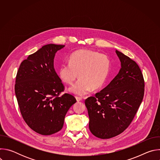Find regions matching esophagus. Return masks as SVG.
<instances>
[{"mask_svg": "<svg viewBox=\"0 0 160 160\" xmlns=\"http://www.w3.org/2000/svg\"><path fill=\"white\" fill-rule=\"evenodd\" d=\"M75 98H76L77 102H80V101H81L82 100V99L81 98H80V97H76Z\"/></svg>", "mask_w": 160, "mask_h": 160, "instance_id": "1", "label": "esophagus"}]
</instances>
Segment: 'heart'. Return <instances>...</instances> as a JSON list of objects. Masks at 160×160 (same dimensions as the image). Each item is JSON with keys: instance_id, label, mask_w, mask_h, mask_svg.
Here are the masks:
<instances>
[{"instance_id": "b5f03b06", "label": "heart", "mask_w": 160, "mask_h": 160, "mask_svg": "<svg viewBox=\"0 0 160 160\" xmlns=\"http://www.w3.org/2000/svg\"><path fill=\"white\" fill-rule=\"evenodd\" d=\"M110 59L108 56L98 52L82 49L73 52L69 62L61 64L58 75L62 82L72 84L79 80L68 90L75 95L83 96L90 90L101 87L109 74Z\"/></svg>"}]
</instances>
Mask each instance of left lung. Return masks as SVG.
<instances>
[{"label":"left lung","instance_id":"obj_1","mask_svg":"<svg viewBox=\"0 0 160 160\" xmlns=\"http://www.w3.org/2000/svg\"><path fill=\"white\" fill-rule=\"evenodd\" d=\"M121 62L117 75L95 97L85 104L89 117V129L100 139H109L122 133L130 124L144 94V80L139 66L116 50Z\"/></svg>","mask_w":160,"mask_h":160}]
</instances>
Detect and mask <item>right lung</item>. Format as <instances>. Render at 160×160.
<instances>
[{
    "label": "right lung",
    "mask_w": 160,
    "mask_h": 160,
    "mask_svg": "<svg viewBox=\"0 0 160 160\" xmlns=\"http://www.w3.org/2000/svg\"><path fill=\"white\" fill-rule=\"evenodd\" d=\"M64 46L43 45L21 63L16 75L15 94L21 115L30 128L43 135L62 129L66 112L77 102L69 94L59 97L64 87L54 59Z\"/></svg>",
    "instance_id": "add662e5"
}]
</instances>
